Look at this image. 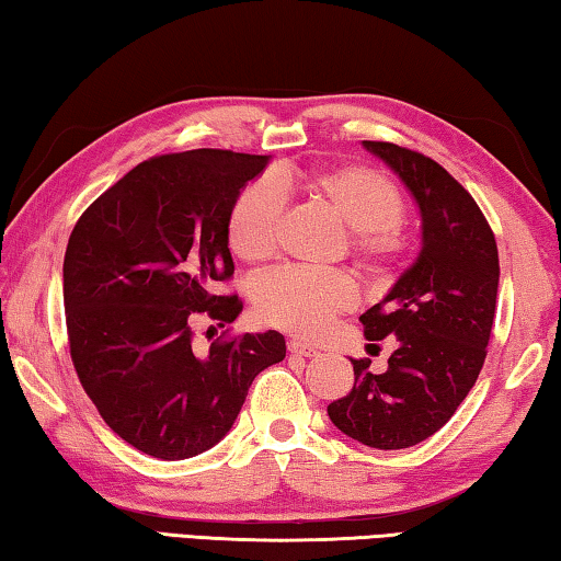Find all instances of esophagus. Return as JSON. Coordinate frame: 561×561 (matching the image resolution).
<instances>
[{
    "mask_svg": "<svg viewBox=\"0 0 561 561\" xmlns=\"http://www.w3.org/2000/svg\"><path fill=\"white\" fill-rule=\"evenodd\" d=\"M289 354H294V356H307V358H311V356H317L319 351L314 348V346H309V344H301V341H289Z\"/></svg>",
    "mask_w": 561,
    "mask_h": 561,
    "instance_id": "obj_1",
    "label": "esophagus"
}]
</instances>
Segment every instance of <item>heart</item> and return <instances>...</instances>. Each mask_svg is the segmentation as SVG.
Masks as SVG:
<instances>
[{"label": "heart", "mask_w": 561, "mask_h": 561, "mask_svg": "<svg viewBox=\"0 0 561 561\" xmlns=\"http://www.w3.org/2000/svg\"><path fill=\"white\" fill-rule=\"evenodd\" d=\"M301 190L351 230V247L368 264L391 262L401 250L403 201L386 175L366 165H331L311 173H279L240 190L227 217V242L247 264H264L277 254L287 193ZM264 324L314 339L331 319L356 307V287L346 274L284 270L264 277L254 294Z\"/></svg>", "instance_id": "obj_1"}]
</instances>
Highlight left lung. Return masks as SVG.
Returning a JSON list of instances; mask_svg holds the SVG:
<instances>
[{
	"instance_id": "1",
	"label": "left lung",
	"mask_w": 561,
	"mask_h": 561,
	"mask_svg": "<svg viewBox=\"0 0 561 561\" xmlns=\"http://www.w3.org/2000/svg\"><path fill=\"white\" fill-rule=\"evenodd\" d=\"M364 148L401 178L421 215V252L360 314L364 336H393L383 374L351 358L354 386L329 403L336 428L368 448L403 450L450 421L480 376L495 319L497 244L478 203L435 160L381 140Z\"/></svg>"
}]
</instances>
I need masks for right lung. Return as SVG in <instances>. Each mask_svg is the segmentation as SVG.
Wrapping results in <instances>:
<instances>
[{"label":"right lung","mask_w":561,"mask_h":561,"mask_svg":"<svg viewBox=\"0 0 561 561\" xmlns=\"http://www.w3.org/2000/svg\"><path fill=\"white\" fill-rule=\"evenodd\" d=\"M272 156L187 150L123 175L76 222L64 257L71 360L108 428L160 460L195 458L230 433L254 376L287 356L279 331L217 339L242 301L227 217Z\"/></svg>","instance_id":"1"}]
</instances>
